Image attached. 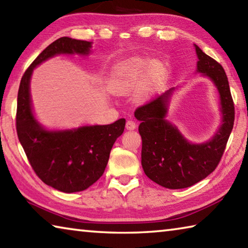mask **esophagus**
Wrapping results in <instances>:
<instances>
[{"instance_id": "obj_1", "label": "esophagus", "mask_w": 248, "mask_h": 248, "mask_svg": "<svg viewBox=\"0 0 248 248\" xmlns=\"http://www.w3.org/2000/svg\"><path fill=\"white\" fill-rule=\"evenodd\" d=\"M137 127L136 123H134L133 120H128L127 124H125V128H127L128 130H134Z\"/></svg>"}]
</instances>
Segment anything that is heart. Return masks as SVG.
<instances>
[{
  "label": "heart",
  "instance_id": "1",
  "mask_svg": "<svg viewBox=\"0 0 248 248\" xmlns=\"http://www.w3.org/2000/svg\"><path fill=\"white\" fill-rule=\"evenodd\" d=\"M163 77L161 65L154 64L150 59L137 58L121 65L111 81V90L119 95L128 94L144 79L139 92V98H146L158 86Z\"/></svg>",
  "mask_w": 248,
  "mask_h": 248
}]
</instances>
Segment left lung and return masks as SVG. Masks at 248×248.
Segmentation results:
<instances>
[{"instance_id":"obj_1","label":"left lung","mask_w":248,"mask_h":248,"mask_svg":"<svg viewBox=\"0 0 248 248\" xmlns=\"http://www.w3.org/2000/svg\"><path fill=\"white\" fill-rule=\"evenodd\" d=\"M197 69L212 79L220 93L222 125L216 136L202 144L189 143L174 125L165 120L170 90L150 100L134 111L141 121V163L145 175L161 186L170 189L187 188L207 177L217 169L232 132L235 109L224 69L198 46Z\"/></svg>"}]
</instances>
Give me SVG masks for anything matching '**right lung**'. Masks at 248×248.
<instances>
[{"instance_id": "add662e5", "label": "right lung", "mask_w": 248, "mask_h": 248, "mask_svg": "<svg viewBox=\"0 0 248 248\" xmlns=\"http://www.w3.org/2000/svg\"><path fill=\"white\" fill-rule=\"evenodd\" d=\"M91 43L62 37L50 44L25 71L20 79L16 110V131L36 175L63 192L85 190L102 177L125 119L106 125H91L69 131L49 132L33 118L29 81L36 65L59 53L90 52Z\"/></svg>"}]
</instances>
